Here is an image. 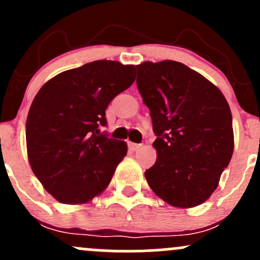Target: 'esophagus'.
<instances>
[{"label": "esophagus", "instance_id": "34e87169", "mask_svg": "<svg viewBox=\"0 0 260 260\" xmlns=\"http://www.w3.org/2000/svg\"><path fill=\"white\" fill-rule=\"evenodd\" d=\"M128 147H129V149L132 151H136V150H138L140 147H142V144H137V143L129 142V143H128Z\"/></svg>", "mask_w": 260, "mask_h": 260}]
</instances>
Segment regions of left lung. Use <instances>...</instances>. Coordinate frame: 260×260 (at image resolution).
I'll return each mask as SVG.
<instances>
[{
  "mask_svg": "<svg viewBox=\"0 0 260 260\" xmlns=\"http://www.w3.org/2000/svg\"><path fill=\"white\" fill-rule=\"evenodd\" d=\"M150 110L156 162L145 171L153 192L176 208L204 203L234 153L231 110L220 89L176 61L136 66Z\"/></svg>",
  "mask_w": 260,
  "mask_h": 260,
  "instance_id": "1",
  "label": "left lung"
}]
</instances>
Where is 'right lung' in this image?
Listing matches in <instances>:
<instances>
[{
	"mask_svg": "<svg viewBox=\"0 0 260 260\" xmlns=\"http://www.w3.org/2000/svg\"><path fill=\"white\" fill-rule=\"evenodd\" d=\"M134 66L100 59L64 71L35 95L26 118L32 172L63 204L101 194L127 155L126 142L100 133L113 98L136 80Z\"/></svg>",
	"mask_w": 260,
	"mask_h": 260,
	"instance_id": "right-lung-1",
	"label": "right lung"
}]
</instances>
